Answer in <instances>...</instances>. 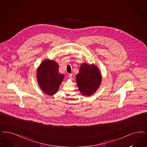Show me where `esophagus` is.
<instances>
[{"label":"esophagus","mask_w":147,"mask_h":147,"mask_svg":"<svg viewBox=\"0 0 147 147\" xmlns=\"http://www.w3.org/2000/svg\"><path fill=\"white\" fill-rule=\"evenodd\" d=\"M69 78L70 79H72V74H69Z\"/></svg>","instance_id":"1"}]
</instances>
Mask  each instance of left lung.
Segmentation results:
<instances>
[{
	"instance_id": "1",
	"label": "left lung",
	"mask_w": 147,
	"mask_h": 147,
	"mask_svg": "<svg viewBox=\"0 0 147 147\" xmlns=\"http://www.w3.org/2000/svg\"><path fill=\"white\" fill-rule=\"evenodd\" d=\"M101 72L94 64H81L79 72L76 76V84L81 94L91 96L96 92L101 84Z\"/></svg>"
}]
</instances>
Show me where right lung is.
I'll return each mask as SVG.
<instances>
[{"instance_id":"obj_1","label":"right lung","mask_w":147,"mask_h":147,"mask_svg":"<svg viewBox=\"0 0 147 147\" xmlns=\"http://www.w3.org/2000/svg\"><path fill=\"white\" fill-rule=\"evenodd\" d=\"M65 76L59 73V65L54 60L46 59L38 67L36 78L40 90L48 96L58 91Z\"/></svg>"}]
</instances>
